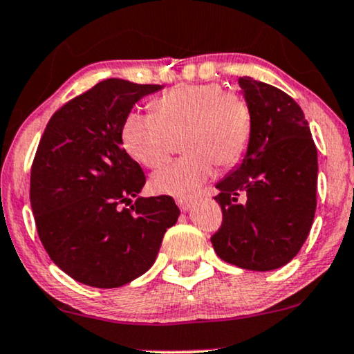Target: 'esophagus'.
Segmentation results:
<instances>
[{
  "label": "esophagus",
  "instance_id": "esophagus-1",
  "mask_svg": "<svg viewBox=\"0 0 354 354\" xmlns=\"http://www.w3.org/2000/svg\"><path fill=\"white\" fill-rule=\"evenodd\" d=\"M178 206H180L181 211H188L191 206H193V201L191 199H176Z\"/></svg>",
  "mask_w": 354,
  "mask_h": 354
}]
</instances>
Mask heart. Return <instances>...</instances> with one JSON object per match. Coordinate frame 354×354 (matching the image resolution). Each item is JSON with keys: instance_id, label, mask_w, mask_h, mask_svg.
<instances>
[{"instance_id": "heart-1", "label": "heart", "mask_w": 354, "mask_h": 354, "mask_svg": "<svg viewBox=\"0 0 354 354\" xmlns=\"http://www.w3.org/2000/svg\"><path fill=\"white\" fill-rule=\"evenodd\" d=\"M153 113L130 112L122 125V143L140 165L165 163L181 138L183 158L151 178L153 191L189 199L214 173L244 158L252 135V107L244 93L221 84L185 85L151 104Z\"/></svg>"}]
</instances>
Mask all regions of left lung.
<instances>
[{"label": "left lung", "instance_id": "1", "mask_svg": "<svg viewBox=\"0 0 354 354\" xmlns=\"http://www.w3.org/2000/svg\"><path fill=\"white\" fill-rule=\"evenodd\" d=\"M252 107L242 163L216 185L223 224L211 237L224 262L267 272L299 254L317 209V147L300 105L274 85L241 77Z\"/></svg>", "mask_w": 354, "mask_h": 354}]
</instances>
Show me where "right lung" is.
I'll return each instance as SVG.
<instances>
[{"instance_id":"add662e5","label":"right lung","mask_w":354,"mask_h":354,"mask_svg":"<svg viewBox=\"0 0 354 354\" xmlns=\"http://www.w3.org/2000/svg\"><path fill=\"white\" fill-rule=\"evenodd\" d=\"M161 87L102 80L62 105L41 136L29 188L37 236L80 283L115 288L143 275L180 216L171 196L138 198L145 173L122 147L131 107Z\"/></svg>"}]
</instances>
